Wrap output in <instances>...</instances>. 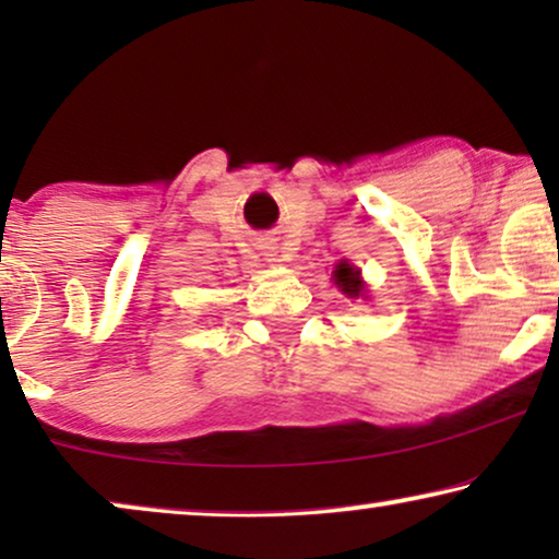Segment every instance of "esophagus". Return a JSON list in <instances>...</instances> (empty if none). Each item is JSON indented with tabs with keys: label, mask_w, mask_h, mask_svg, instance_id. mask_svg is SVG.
Instances as JSON below:
<instances>
[{
	"label": "esophagus",
	"mask_w": 559,
	"mask_h": 559,
	"mask_svg": "<svg viewBox=\"0 0 559 559\" xmlns=\"http://www.w3.org/2000/svg\"><path fill=\"white\" fill-rule=\"evenodd\" d=\"M262 249H264L266 257H274V249H277V247H272V243H262Z\"/></svg>",
	"instance_id": "obj_1"
}]
</instances>
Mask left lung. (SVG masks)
<instances>
[{
    "label": "left lung",
    "mask_w": 559,
    "mask_h": 559,
    "mask_svg": "<svg viewBox=\"0 0 559 559\" xmlns=\"http://www.w3.org/2000/svg\"><path fill=\"white\" fill-rule=\"evenodd\" d=\"M333 277H335V285H338L348 297H358L364 293V282L358 277V270L356 266H350L348 262H341L335 266Z\"/></svg>",
    "instance_id": "left-lung-1"
}]
</instances>
